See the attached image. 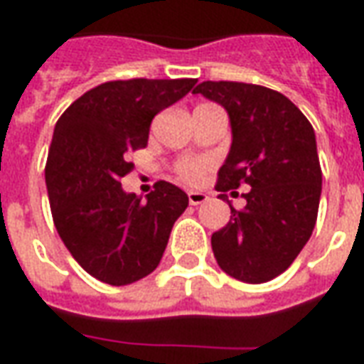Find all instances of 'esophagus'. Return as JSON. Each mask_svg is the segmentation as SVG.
<instances>
[{
    "label": "esophagus",
    "mask_w": 364,
    "mask_h": 364,
    "mask_svg": "<svg viewBox=\"0 0 364 364\" xmlns=\"http://www.w3.org/2000/svg\"><path fill=\"white\" fill-rule=\"evenodd\" d=\"M206 200H208V197H206L205 193H198V191H191L189 193V205L197 206L206 203Z\"/></svg>",
    "instance_id": "esophagus-1"
}]
</instances>
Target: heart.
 Wrapping results in <instances>:
<instances>
[{"instance_id": "obj_1", "label": "heart", "mask_w": 364, "mask_h": 364, "mask_svg": "<svg viewBox=\"0 0 364 364\" xmlns=\"http://www.w3.org/2000/svg\"><path fill=\"white\" fill-rule=\"evenodd\" d=\"M208 105V103H203ZM206 164L205 161H200V159H183L181 164L177 166V173L181 177L183 181L187 183H195L200 179V175L205 173Z\"/></svg>"}]
</instances>
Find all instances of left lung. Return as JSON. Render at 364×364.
Instances as JSON below:
<instances>
[{
    "instance_id": "obj_1",
    "label": "left lung",
    "mask_w": 364,
    "mask_h": 364,
    "mask_svg": "<svg viewBox=\"0 0 364 364\" xmlns=\"http://www.w3.org/2000/svg\"><path fill=\"white\" fill-rule=\"evenodd\" d=\"M193 93L222 105L230 117L232 146L216 183L220 198L242 183L252 187L244 210L228 203L230 222L210 240L214 257L237 281H271L296 259L318 218L321 169L312 124L289 97L263 85L203 82Z\"/></svg>"
}]
</instances>
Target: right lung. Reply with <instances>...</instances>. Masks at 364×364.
I'll return each instance as SVG.
<instances>
[{"label":"right lung","mask_w":364,"mask_h":364,"mask_svg":"<svg viewBox=\"0 0 364 364\" xmlns=\"http://www.w3.org/2000/svg\"><path fill=\"white\" fill-rule=\"evenodd\" d=\"M197 80H127L97 85L68 107L52 136L46 189L62 242L101 282L122 287L158 267L187 193L158 181L142 200L120 179L128 154L148 144L151 119Z\"/></svg>","instance_id":"1"}]
</instances>
